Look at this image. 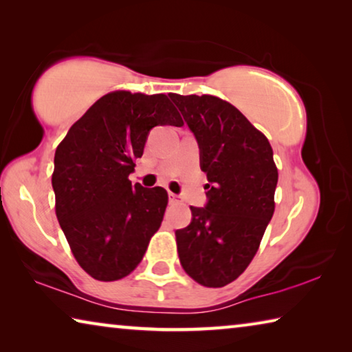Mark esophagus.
Masks as SVG:
<instances>
[{
	"label": "esophagus",
	"instance_id": "obj_1",
	"mask_svg": "<svg viewBox=\"0 0 352 352\" xmlns=\"http://www.w3.org/2000/svg\"><path fill=\"white\" fill-rule=\"evenodd\" d=\"M169 201H170V204H182V195L169 192Z\"/></svg>",
	"mask_w": 352,
	"mask_h": 352
}]
</instances>
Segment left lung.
<instances>
[{"instance_id": "1", "label": "left lung", "mask_w": 352, "mask_h": 352, "mask_svg": "<svg viewBox=\"0 0 352 352\" xmlns=\"http://www.w3.org/2000/svg\"><path fill=\"white\" fill-rule=\"evenodd\" d=\"M200 148L208 177L206 205L190 206L192 219L177 230L184 272L206 287H223L258 252L275 211L278 169L269 140L242 113L210 94L170 93Z\"/></svg>"}]
</instances>
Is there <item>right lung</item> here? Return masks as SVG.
I'll return each mask as SVG.
<instances>
[{
  "instance_id": "right-lung-1",
  "label": "right lung",
  "mask_w": 352,
  "mask_h": 352,
  "mask_svg": "<svg viewBox=\"0 0 352 352\" xmlns=\"http://www.w3.org/2000/svg\"><path fill=\"white\" fill-rule=\"evenodd\" d=\"M183 126L166 94L109 93L68 130L54 157L56 214L76 261L99 281L136 269L162 225L168 192L129 175L155 126Z\"/></svg>"
}]
</instances>
